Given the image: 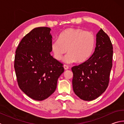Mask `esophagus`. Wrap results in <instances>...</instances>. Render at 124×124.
<instances>
[{"mask_svg": "<svg viewBox=\"0 0 124 124\" xmlns=\"http://www.w3.org/2000/svg\"><path fill=\"white\" fill-rule=\"evenodd\" d=\"M63 68L64 69V70H68L69 67H68V66H67V65H64Z\"/></svg>", "mask_w": 124, "mask_h": 124, "instance_id": "esophagus-1", "label": "esophagus"}]
</instances>
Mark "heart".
Listing matches in <instances>:
<instances>
[{
    "instance_id": "1",
    "label": "heart",
    "mask_w": 124,
    "mask_h": 124,
    "mask_svg": "<svg viewBox=\"0 0 124 124\" xmlns=\"http://www.w3.org/2000/svg\"><path fill=\"white\" fill-rule=\"evenodd\" d=\"M96 38L91 32L80 28H68L61 33L58 40L52 42L51 49L54 57L58 61L65 56L64 62L71 63L77 61L83 62L89 58L93 52Z\"/></svg>"
}]
</instances>
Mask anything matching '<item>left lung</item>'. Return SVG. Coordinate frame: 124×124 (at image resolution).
<instances>
[{"label":"left lung","mask_w":124,"mask_h":124,"mask_svg":"<svg viewBox=\"0 0 124 124\" xmlns=\"http://www.w3.org/2000/svg\"><path fill=\"white\" fill-rule=\"evenodd\" d=\"M93 54L83 63L73 67V89L80 99L92 101L106 91L112 67L113 45L102 29L96 34Z\"/></svg>","instance_id":"left-lung-1"}]
</instances>
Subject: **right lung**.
<instances>
[{
    "instance_id": "1",
    "label": "right lung",
    "mask_w": 124,
    "mask_h": 124,
    "mask_svg": "<svg viewBox=\"0 0 124 124\" xmlns=\"http://www.w3.org/2000/svg\"><path fill=\"white\" fill-rule=\"evenodd\" d=\"M49 27L34 28L23 38L16 51L14 68L20 89L32 99L43 101L56 90L63 64L50 54Z\"/></svg>"
}]
</instances>
